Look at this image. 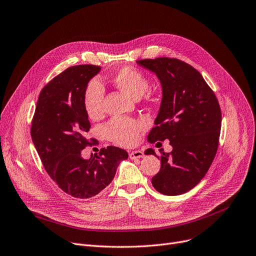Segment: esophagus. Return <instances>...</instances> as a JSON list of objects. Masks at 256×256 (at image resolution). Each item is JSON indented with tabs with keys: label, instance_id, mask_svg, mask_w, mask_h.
<instances>
[{
	"label": "esophagus",
	"instance_id": "obj_1",
	"mask_svg": "<svg viewBox=\"0 0 256 256\" xmlns=\"http://www.w3.org/2000/svg\"><path fill=\"white\" fill-rule=\"evenodd\" d=\"M144 156V154L140 150H136V151H132L129 153L130 160H138V158H142Z\"/></svg>",
	"mask_w": 256,
	"mask_h": 256
}]
</instances>
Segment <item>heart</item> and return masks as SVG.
Listing matches in <instances>:
<instances>
[{
    "mask_svg": "<svg viewBox=\"0 0 256 256\" xmlns=\"http://www.w3.org/2000/svg\"><path fill=\"white\" fill-rule=\"evenodd\" d=\"M112 82L116 86L132 98L138 99L149 88L148 79L142 72L129 66L118 70ZM104 88L96 79L92 80L84 90L83 104L88 116L92 120L100 118L104 114ZM142 122L128 118H114L104 127L108 140L120 146L134 144L142 129Z\"/></svg>",
    "mask_w": 256,
    "mask_h": 256,
    "instance_id": "obj_1",
    "label": "heart"
}]
</instances>
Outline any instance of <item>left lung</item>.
Instances as JSON below:
<instances>
[{"mask_svg": "<svg viewBox=\"0 0 256 256\" xmlns=\"http://www.w3.org/2000/svg\"><path fill=\"white\" fill-rule=\"evenodd\" d=\"M136 64L154 72L162 90L148 142L168 140L173 147L171 153L162 149L160 170L152 178V186L168 196L184 194L202 180L216 156L222 122L220 105L200 72L179 59L162 57ZM144 153L157 157L151 148Z\"/></svg>", "mask_w": 256, "mask_h": 256, "instance_id": "1", "label": "left lung"}]
</instances>
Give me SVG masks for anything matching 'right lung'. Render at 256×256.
<instances>
[{
  "label": "right lung",
  "mask_w": 256,
  "mask_h": 256,
  "mask_svg": "<svg viewBox=\"0 0 256 256\" xmlns=\"http://www.w3.org/2000/svg\"><path fill=\"white\" fill-rule=\"evenodd\" d=\"M101 66L80 64L66 68L40 94L32 120L31 138L48 174L70 196L92 198L112 181L128 153L109 146L88 160L81 151L90 144V128L83 104L84 90Z\"/></svg>",
  "instance_id": "1"
}]
</instances>
